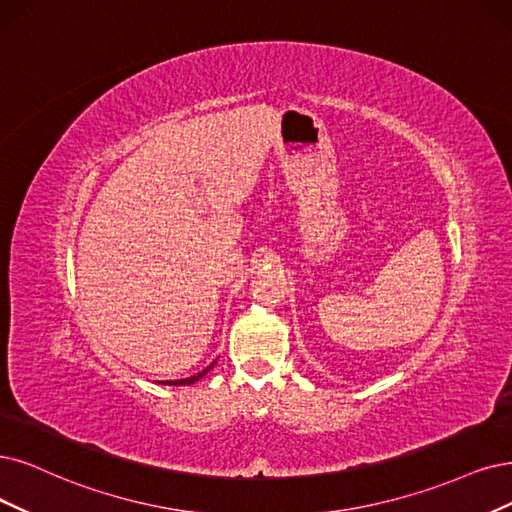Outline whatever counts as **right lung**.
Returning <instances> with one entry per match:
<instances>
[{
  "instance_id": "right-lung-1",
  "label": "right lung",
  "mask_w": 512,
  "mask_h": 512,
  "mask_svg": "<svg viewBox=\"0 0 512 512\" xmlns=\"http://www.w3.org/2000/svg\"><path fill=\"white\" fill-rule=\"evenodd\" d=\"M215 365V363H213ZM213 365L211 367H206L204 371H200V373H196V375H192V377H185V380H175V382H160V384H168V386H189V384H194V382H198L202 375H206L208 371L213 369Z\"/></svg>"
}]
</instances>
